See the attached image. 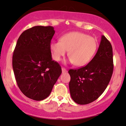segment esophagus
Returning <instances> with one entry per match:
<instances>
[{
    "label": "esophagus",
    "instance_id": "obj_1",
    "mask_svg": "<svg viewBox=\"0 0 126 126\" xmlns=\"http://www.w3.org/2000/svg\"><path fill=\"white\" fill-rule=\"evenodd\" d=\"M62 72H63V73H64V72H67L66 69H65V68H62Z\"/></svg>",
    "mask_w": 126,
    "mask_h": 126
}]
</instances>
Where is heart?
Wrapping results in <instances>:
<instances>
[{"instance_id":"heart-1","label":"heart","mask_w":126,"mask_h":126,"mask_svg":"<svg viewBox=\"0 0 126 126\" xmlns=\"http://www.w3.org/2000/svg\"><path fill=\"white\" fill-rule=\"evenodd\" d=\"M97 47L94 38L78 32L68 33L60 38V41L53 42L50 46L54 60L60 61L68 50L69 62L77 66L87 64L95 54Z\"/></svg>"}]
</instances>
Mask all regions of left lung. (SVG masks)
<instances>
[{
    "instance_id": "8db88e82",
    "label": "left lung",
    "mask_w": 126,
    "mask_h": 126,
    "mask_svg": "<svg viewBox=\"0 0 126 126\" xmlns=\"http://www.w3.org/2000/svg\"><path fill=\"white\" fill-rule=\"evenodd\" d=\"M113 71L111 43L102 35L98 50L85 66L69 70V91L72 100L80 105L97 99L107 87Z\"/></svg>"
}]
</instances>
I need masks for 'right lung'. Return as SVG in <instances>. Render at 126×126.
<instances>
[{
    "mask_svg": "<svg viewBox=\"0 0 126 126\" xmlns=\"http://www.w3.org/2000/svg\"><path fill=\"white\" fill-rule=\"evenodd\" d=\"M55 33L52 26H35L25 30L17 39L12 64L16 82L22 93L35 101L47 98L62 74L52 60L50 41Z\"/></svg>",
    "mask_w": 126,
    "mask_h": 126,
    "instance_id": "1",
    "label": "right lung"
}]
</instances>
